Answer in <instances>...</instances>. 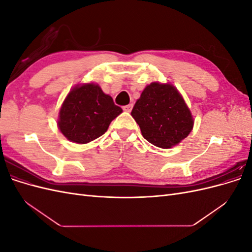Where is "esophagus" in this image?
Returning a JSON list of instances; mask_svg holds the SVG:
<instances>
[{"label":"esophagus","mask_w":252,"mask_h":252,"mask_svg":"<svg viewBox=\"0 0 252 252\" xmlns=\"http://www.w3.org/2000/svg\"><path fill=\"white\" fill-rule=\"evenodd\" d=\"M132 107H133V105H132V104H129V105L124 106L123 109H124L125 111H127V112H130V111H131V109H132Z\"/></svg>","instance_id":"esophagus-1"}]
</instances>
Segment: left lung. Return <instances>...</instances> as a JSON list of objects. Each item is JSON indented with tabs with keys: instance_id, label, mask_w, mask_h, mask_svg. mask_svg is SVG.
Listing matches in <instances>:
<instances>
[{
	"instance_id": "1",
	"label": "left lung",
	"mask_w": 252,
	"mask_h": 252,
	"mask_svg": "<svg viewBox=\"0 0 252 252\" xmlns=\"http://www.w3.org/2000/svg\"><path fill=\"white\" fill-rule=\"evenodd\" d=\"M131 116L144 138L159 148L179 144L193 127L191 112L170 84L151 83L143 90Z\"/></svg>"
}]
</instances>
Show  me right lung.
Listing matches in <instances>:
<instances>
[{
  "mask_svg": "<svg viewBox=\"0 0 252 252\" xmlns=\"http://www.w3.org/2000/svg\"><path fill=\"white\" fill-rule=\"evenodd\" d=\"M122 108L95 84L73 88L61 107L59 128L74 143L86 144L104 134Z\"/></svg>",
  "mask_w": 252,
  "mask_h": 252,
  "instance_id": "add662e5",
  "label": "right lung"
}]
</instances>
